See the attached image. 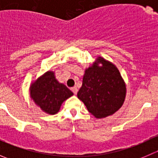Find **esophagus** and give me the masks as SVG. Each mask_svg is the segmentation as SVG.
I'll return each mask as SVG.
<instances>
[{
    "instance_id": "1",
    "label": "esophagus",
    "mask_w": 158,
    "mask_h": 158,
    "mask_svg": "<svg viewBox=\"0 0 158 158\" xmlns=\"http://www.w3.org/2000/svg\"><path fill=\"white\" fill-rule=\"evenodd\" d=\"M71 90H72V92H73L74 94H76V93H77V92H78V89H77V87H76V86H74V87H73V88H71Z\"/></svg>"
}]
</instances>
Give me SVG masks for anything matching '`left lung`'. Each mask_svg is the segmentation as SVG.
<instances>
[{"instance_id":"obj_1","label":"left lung","mask_w":158,"mask_h":158,"mask_svg":"<svg viewBox=\"0 0 158 158\" xmlns=\"http://www.w3.org/2000/svg\"><path fill=\"white\" fill-rule=\"evenodd\" d=\"M77 96L92 115L102 118L122 107L126 96V85L115 65L98 56L85 69Z\"/></svg>"}]
</instances>
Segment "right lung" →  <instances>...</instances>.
I'll return each mask as SVG.
<instances>
[{
  "mask_svg": "<svg viewBox=\"0 0 158 158\" xmlns=\"http://www.w3.org/2000/svg\"><path fill=\"white\" fill-rule=\"evenodd\" d=\"M30 95L43 111L55 114L60 111L63 102L73 95V92L60 83L56 79L55 73L49 70L30 84Z\"/></svg>",
  "mask_w": 158,
  "mask_h": 158,
  "instance_id": "obj_1",
  "label": "right lung"
}]
</instances>
